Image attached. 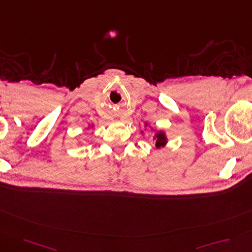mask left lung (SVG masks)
<instances>
[{
  "label": "left lung",
  "instance_id": "8db88e82",
  "mask_svg": "<svg viewBox=\"0 0 252 252\" xmlns=\"http://www.w3.org/2000/svg\"><path fill=\"white\" fill-rule=\"evenodd\" d=\"M155 141H156V146H157V148H160V146H163L165 143H166V138H165L164 132H157V133H156Z\"/></svg>",
  "mask_w": 252,
  "mask_h": 252
}]
</instances>
